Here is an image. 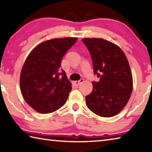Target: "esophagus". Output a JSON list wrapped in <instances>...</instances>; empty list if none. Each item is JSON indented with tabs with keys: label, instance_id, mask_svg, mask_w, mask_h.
<instances>
[{
	"label": "esophagus",
	"instance_id": "1",
	"mask_svg": "<svg viewBox=\"0 0 152 152\" xmlns=\"http://www.w3.org/2000/svg\"><path fill=\"white\" fill-rule=\"evenodd\" d=\"M83 81H84V79H80L78 81H74V84H75V85H76V86H78L79 84H80V83H82V82H83Z\"/></svg>",
	"mask_w": 152,
	"mask_h": 152
}]
</instances>
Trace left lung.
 Instances as JSON below:
<instances>
[{
    "label": "left lung",
    "mask_w": 152,
    "mask_h": 152,
    "mask_svg": "<svg viewBox=\"0 0 152 152\" xmlns=\"http://www.w3.org/2000/svg\"><path fill=\"white\" fill-rule=\"evenodd\" d=\"M91 55L94 73L92 92L86 96L88 109L99 116L111 117L127 104L133 91V77L127 58L119 46L102 38H84Z\"/></svg>",
    "instance_id": "1"
}]
</instances>
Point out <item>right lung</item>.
<instances>
[{"label": "right lung", "instance_id": "right-lung-1", "mask_svg": "<svg viewBox=\"0 0 152 152\" xmlns=\"http://www.w3.org/2000/svg\"><path fill=\"white\" fill-rule=\"evenodd\" d=\"M77 39L64 37L45 41L25 60L20 75V91L27 103L37 112L53 113L66 103L72 84L60 68L61 63Z\"/></svg>", "mask_w": 152, "mask_h": 152}]
</instances>
